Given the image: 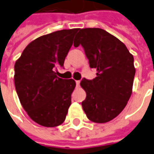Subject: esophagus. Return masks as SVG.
Here are the masks:
<instances>
[{
	"mask_svg": "<svg viewBox=\"0 0 154 154\" xmlns=\"http://www.w3.org/2000/svg\"><path fill=\"white\" fill-rule=\"evenodd\" d=\"M76 84H77V86L78 87V86L80 85V80H77V81H76Z\"/></svg>",
	"mask_w": 154,
	"mask_h": 154,
	"instance_id": "1",
	"label": "esophagus"
}]
</instances>
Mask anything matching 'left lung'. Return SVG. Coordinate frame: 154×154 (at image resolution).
<instances>
[{"label":"left lung","mask_w":154,"mask_h":154,"mask_svg":"<svg viewBox=\"0 0 154 154\" xmlns=\"http://www.w3.org/2000/svg\"><path fill=\"white\" fill-rule=\"evenodd\" d=\"M81 45L96 77L82 78L80 85L86 92L82 102L88 119L106 123L124 110L129 100L135 74L134 58L117 37L100 28L79 29L74 46Z\"/></svg>","instance_id":"left-lung-1"}]
</instances>
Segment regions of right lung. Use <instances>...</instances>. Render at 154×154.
Returning a JSON list of instances; mask_svg holds the SVG:
<instances>
[{
	"mask_svg": "<svg viewBox=\"0 0 154 154\" xmlns=\"http://www.w3.org/2000/svg\"><path fill=\"white\" fill-rule=\"evenodd\" d=\"M78 29L42 35L27 46L14 66V83L20 103L31 119L45 127L61 125L72 104L76 82L57 76Z\"/></svg>",
	"mask_w": 154,
	"mask_h": 154,
	"instance_id": "obj_1",
	"label": "right lung"
}]
</instances>
